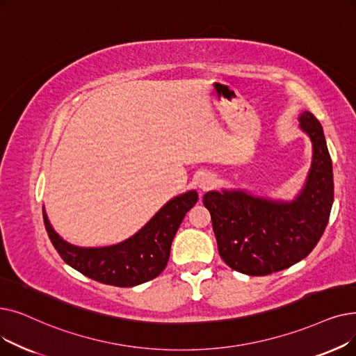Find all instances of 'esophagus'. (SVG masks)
I'll return each instance as SVG.
<instances>
[{
	"mask_svg": "<svg viewBox=\"0 0 356 356\" xmlns=\"http://www.w3.org/2000/svg\"><path fill=\"white\" fill-rule=\"evenodd\" d=\"M213 184H215V179L211 175H202V176L199 177V180H197L199 189L204 191V192L209 191L213 186Z\"/></svg>",
	"mask_w": 356,
	"mask_h": 356,
	"instance_id": "34e87169",
	"label": "esophagus"
}]
</instances>
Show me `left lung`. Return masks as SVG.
I'll list each match as a JSON object with an SVG mask.
<instances>
[{
  "label": "left lung",
  "instance_id": "1",
  "mask_svg": "<svg viewBox=\"0 0 356 356\" xmlns=\"http://www.w3.org/2000/svg\"><path fill=\"white\" fill-rule=\"evenodd\" d=\"M301 129L313 143V161L305 186L292 202H273L244 192H208L218 252L225 264L250 276L291 268L313 252L329 222L333 204V168L323 128L302 112Z\"/></svg>",
  "mask_w": 356,
  "mask_h": 356
}]
</instances>
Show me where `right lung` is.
I'll use <instances>...</instances> for the list:
<instances>
[{
	"label": "right lung",
	"instance_id": "obj_1",
	"mask_svg": "<svg viewBox=\"0 0 356 356\" xmlns=\"http://www.w3.org/2000/svg\"><path fill=\"white\" fill-rule=\"evenodd\" d=\"M197 202L191 191L165 204L138 233L116 245L84 249L60 238L43 211L48 236L65 264L100 284L131 288L157 277L165 268L170 247L186 212Z\"/></svg>",
	"mask_w": 356,
	"mask_h": 356
}]
</instances>
